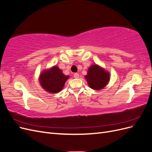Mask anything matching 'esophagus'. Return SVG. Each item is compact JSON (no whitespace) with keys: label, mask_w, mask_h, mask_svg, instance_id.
<instances>
[{"label":"esophagus","mask_w":152,"mask_h":152,"mask_svg":"<svg viewBox=\"0 0 152 152\" xmlns=\"http://www.w3.org/2000/svg\"><path fill=\"white\" fill-rule=\"evenodd\" d=\"M73 77H74L75 79H79V73H74V75H73Z\"/></svg>","instance_id":"esophagus-1"}]
</instances>
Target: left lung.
<instances>
[{
  "mask_svg": "<svg viewBox=\"0 0 152 152\" xmlns=\"http://www.w3.org/2000/svg\"><path fill=\"white\" fill-rule=\"evenodd\" d=\"M85 79L90 88L96 91L103 89L110 81V72L97 64L92 65L85 75Z\"/></svg>",
  "mask_w": 152,
  "mask_h": 152,
  "instance_id": "left-lung-1",
  "label": "left lung"
}]
</instances>
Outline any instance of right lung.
<instances>
[{"instance_id": "obj_1", "label": "right lung", "mask_w": 152, "mask_h": 152, "mask_svg": "<svg viewBox=\"0 0 152 152\" xmlns=\"http://www.w3.org/2000/svg\"><path fill=\"white\" fill-rule=\"evenodd\" d=\"M69 77L70 76L65 75L61 69L55 65L41 72L39 80L41 87L45 91L56 94L62 91Z\"/></svg>"}]
</instances>
